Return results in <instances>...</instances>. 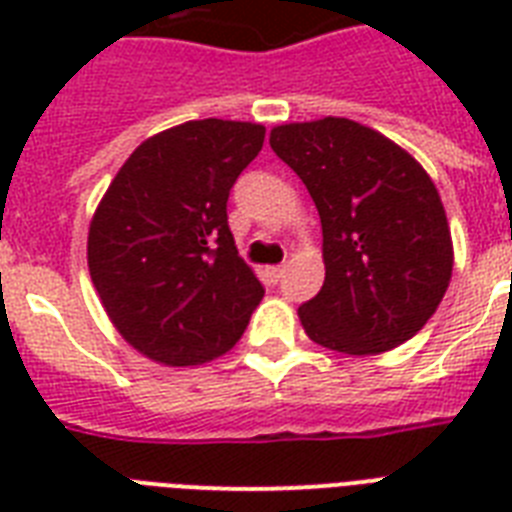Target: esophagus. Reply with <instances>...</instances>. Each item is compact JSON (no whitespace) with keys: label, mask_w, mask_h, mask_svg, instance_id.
Returning <instances> with one entry per match:
<instances>
[{"label":"esophagus","mask_w":512,"mask_h":512,"mask_svg":"<svg viewBox=\"0 0 512 512\" xmlns=\"http://www.w3.org/2000/svg\"><path fill=\"white\" fill-rule=\"evenodd\" d=\"M284 273H287V265H273V268H268V276H271L273 284L284 279Z\"/></svg>","instance_id":"1"}]
</instances>
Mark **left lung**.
Instances as JSON below:
<instances>
[{
    "instance_id": "obj_1",
    "label": "left lung",
    "mask_w": 512,
    "mask_h": 512,
    "mask_svg": "<svg viewBox=\"0 0 512 512\" xmlns=\"http://www.w3.org/2000/svg\"><path fill=\"white\" fill-rule=\"evenodd\" d=\"M271 148L303 180L324 233V287L300 305L305 335L374 356L420 332L452 279V233L436 185L393 140L327 116L281 124Z\"/></svg>"
}]
</instances>
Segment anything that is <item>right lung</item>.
<instances>
[{"label":"right lung","instance_id":"obj_1","mask_svg":"<svg viewBox=\"0 0 512 512\" xmlns=\"http://www.w3.org/2000/svg\"><path fill=\"white\" fill-rule=\"evenodd\" d=\"M263 124L201 119L148 138L108 185L87 239L108 319L143 356L196 366L241 340L265 295L228 228Z\"/></svg>","mask_w":512,"mask_h":512}]
</instances>
